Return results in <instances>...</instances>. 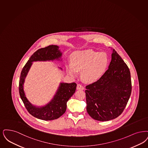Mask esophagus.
Masks as SVG:
<instances>
[{"label":"esophagus","mask_w":148,"mask_h":148,"mask_svg":"<svg viewBox=\"0 0 148 148\" xmlns=\"http://www.w3.org/2000/svg\"><path fill=\"white\" fill-rule=\"evenodd\" d=\"M77 90H83L84 89V88L83 87L82 85H80V84H77Z\"/></svg>","instance_id":"1"}]
</instances>
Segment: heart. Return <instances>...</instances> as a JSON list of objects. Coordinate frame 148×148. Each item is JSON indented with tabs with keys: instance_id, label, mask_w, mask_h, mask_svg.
I'll list each match as a JSON object with an SVG mask.
<instances>
[{
	"instance_id": "b5f03b06",
	"label": "heart",
	"mask_w": 148,
	"mask_h": 148,
	"mask_svg": "<svg viewBox=\"0 0 148 148\" xmlns=\"http://www.w3.org/2000/svg\"><path fill=\"white\" fill-rule=\"evenodd\" d=\"M108 58L104 52L98 53L91 49L77 51L71 58V64L66 65V71L71 77L77 76L81 71V77L87 83L97 80L106 69Z\"/></svg>"
}]
</instances>
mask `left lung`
<instances>
[{
	"label": "left lung",
	"instance_id": "8db88e82",
	"mask_svg": "<svg viewBox=\"0 0 148 148\" xmlns=\"http://www.w3.org/2000/svg\"><path fill=\"white\" fill-rule=\"evenodd\" d=\"M111 49L108 69L99 80L86 86L87 112L100 121L118 117L126 106L132 91L130 69L117 52Z\"/></svg>",
	"mask_w": 148,
	"mask_h": 148
}]
</instances>
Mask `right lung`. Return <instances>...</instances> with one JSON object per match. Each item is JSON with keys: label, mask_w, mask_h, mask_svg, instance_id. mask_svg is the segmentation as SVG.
Segmentation results:
<instances>
[{"label": "right lung", "mask_w": 148, "mask_h": 148, "mask_svg": "<svg viewBox=\"0 0 148 148\" xmlns=\"http://www.w3.org/2000/svg\"><path fill=\"white\" fill-rule=\"evenodd\" d=\"M59 46L50 45L46 47L38 49L29 59L21 71L19 81V94L28 112L36 118L44 121H50L59 118L65 113L66 102L75 93L77 84L75 83H60L53 99L46 105L37 106L32 105L26 97L24 90L25 78L34 62L37 61H62V53ZM62 71L61 68H59Z\"/></svg>", "instance_id": "add662e5"}]
</instances>
